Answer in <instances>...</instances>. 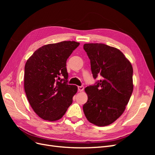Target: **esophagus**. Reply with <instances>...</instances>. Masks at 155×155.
<instances>
[{"instance_id":"1","label":"esophagus","mask_w":155,"mask_h":155,"mask_svg":"<svg viewBox=\"0 0 155 155\" xmlns=\"http://www.w3.org/2000/svg\"><path fill=\"white\" fill-rule=\"evenodd\" d=\"M78 88V91H79V92H81L84 90V87L83 85L79 86Z\"/></svg>"}]
</instances>
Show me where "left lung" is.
Listing matches in <instances>:
<instances>
[{"label": "left lung", "instance_id": "1", "mask_svg": "<svg viewBox=\"0 0 155 155\" xmlns=\"http://www.w3.org/2000/svg\"><path fill=\"white\" fill-rule=\"evenodd\" d=\"M83 48L91 60L93 78L101 79L85 88L88 100L83 109L89 122L97 126L112 124L123 114L133 91V70L120 50L101 43Z\"/></svg>", "mask_w": 155, "mask_h": 155}]
</instances>
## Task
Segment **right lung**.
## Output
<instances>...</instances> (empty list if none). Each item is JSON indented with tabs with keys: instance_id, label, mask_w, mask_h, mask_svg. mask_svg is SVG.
<instances>
[{
	"instance_id": "1",
	"label": "right lung",
	"mask_w": 155,
	"mask_h": 155,
	"mask_svg": "<svg viewBox=\"0 0 155 155\" xmlns=\"http://www.w3.org/2000/svg\"><path fill=\"white\" fill-rule=\"evenodd\" d=\"M79 45L70 41L46 45L27 60L25 91L33 110L42 119H61L72 104L78 87L68 84L67 60Z\"/></svg>"
}]
</instances>
